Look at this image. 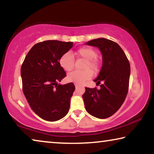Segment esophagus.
Returning <instances> with one entry per match:
<instances>
[{"label": "esophagus", "mask_w": 154, "mask_h": 154, "mask_svg": "<svg viewBox=\"0 0 154 154\" xmlns=\"http://www.w3.org/2000/svg\"><path fill=\"white\" fill-rule=\"evenodd\" d=\"M79 84H77V83H75V88H78L79 86Z\"/></svg>", "instance_id": "34e87169"}]
</instances>
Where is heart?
Returning a JSON list of instances; mask_svg holds the SVG:
<instances>
[{
  "mask_svg": "<svg viewBox=\"0 0 154 154\" xmlns=\"http://www.w3.org/2000/svg\"><path fill=\"white\" fill-rule=\"evenodd\" d=\"M76 54L86 60L84 66L85 69H90L94 73L98 72L99 69V63L95 59L97 57L98 54L94 49L88 48V47H83V48H81L78 49ZM60 64L62 69L66 71H71L74 66L73 57L69 52L63 54L60 59ZM90 70L86 69L83 71H73L70 72L67 75V80L70 82L82 84L85 81L92 77V72Z\"/></svg>",
  "mask_w": 154,
  "mask_h": 154,
  "instance_id": "1",
  "label": "heart"
}]
</instances>
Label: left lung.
Instances as JSON below:
<instances>
[{
    "label": "left lung",
    "instance_id": "8db88e82",
    "mask_svg": "<svg viewBox=\"0 0 154 154\" xmlns=\"http://www.w3.org/2000/svg\"><path fill=\"white\" fill-rule=\"evenodd\" d=\"M85 45L96 47L103 56L102 67L94 80L100 89L85 88L82 97L88 113L99 119L113 115L121 107L128 90L130 63L118 43L105 38L91 40Z\"/></svg>",
    "mask_w": 154,
    "mask_h": 154
}]
</instances>
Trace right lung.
Segmentation results:
<instances>
[{
	"label": "right lung",
	"instance_id": "right-lung-1",
	"mask_svg": "<svg viewBox=\"0 0 154 154\" xmlns=\"http://www.w3.org/2000/svg\"><path fill=\"white\" fill-rule=\"evenodd\" d=\"M72 42L48 40L35 44L28 51L21 68L23 92L31 109L43 119L55 122L69 111L73 83L61 85L66 72L60 64Z\"/></svg>",
	"mask_w": 154,
	"mask_h": 154
}]
</instances>
